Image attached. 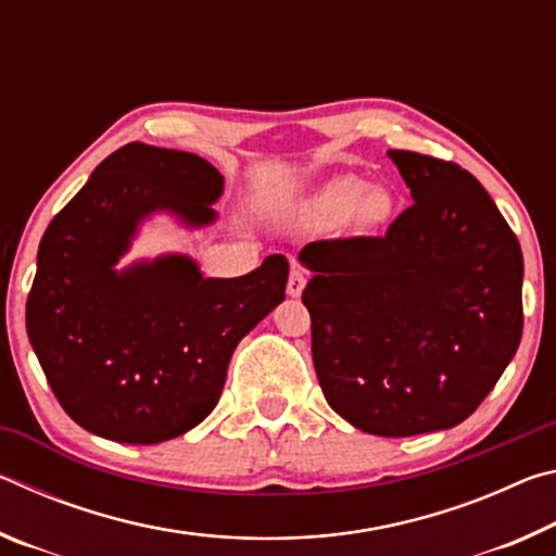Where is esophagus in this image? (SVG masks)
<instances>
[{"label": "esophagus", "instance_id": "esophagus-1", "mask_svg": "<svg viewBox=\"0 0 556 556\" xmlns=\"http://www.w3.org/2000/svg\"><path fill=\"white\" fill-rule=\"evenodd\" d=\"M306 287V269L294 265L289 271V281H287V294L289 296H301V291Z\"/></svg>", "mask_w": 556, "mask_h": 556}]
</instances>
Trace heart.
I'll return each instance as SVG.
<instances>
[{"instance_id":"1","label":"heart","mask_w":556,"mask_h":556,"mask_svg":"<svg viewBox=\"0 0 556 556\" xmlns=\"http://www.w3.org/2000/svg\"><path fill=\"white\" fill-rule=\"evenodd\" d=\"M365 191H368V186H365L363 181H357V178H343V181L333 184L324 193L321 208H324V213L333 215V218H341V215H348L355 208L357 201L363 199ZM388 211H390V201L384 199L382 193L370 195V199L365 201V205H363L365 220H370V223L384 218Z\"/></svg>"}]
</instances>
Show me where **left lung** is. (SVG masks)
Segmentation results:
<instances>
[{
  "label": "left lung",
  "instance_id": "obj_1",
  "mask_svg": "<svg viewBox=\"0 0 556 556\" xmlns=\"http://www.w3.org/2000/svg\"><path fill=\"white\" fill-rule=\"evenodd\" d=\"M414 203L384 235L308 242L301 301L331 407L375 437L451 429L522 338V250L485 188L446 159L390 149Z\"/></svg>",
  "mask_w": 556,
  "mask_h": 556
}]
</instances>
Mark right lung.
I'll use <instances>...</instances> for the list:
<instances>
[{
	"label": "right lung",
	"instance_id": "obj_1",
	"mask_svg": "<svg viewBox=\"0 0 556 556\" xmlns=\"http://www.w3.org/2000/svg\"><path fill=\"white\" fill-rule=\"evenodd\" d=\"M220 191L205 159L129 142L46 228L26 333L75 425L122 444L186 434L218 404L235 345L285 301V255L235 279H205L181 255L112 269L144 215L205 225Z\"/></svg>",
	"mask_w": 556,
	"mask_h": 556
}]
</instances>
